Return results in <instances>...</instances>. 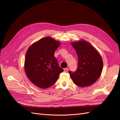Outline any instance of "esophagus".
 I'll use <instances>...</instances> for the list:
<instances>
[{
  "label": "esophagus",
  "instance_id": "34e87169",
  "mask_svg": "<svg viewBox=\"0 0 120 120\" xmlns=\"http://www.w3.org/2000/svg\"><path fill=\"white\" fill-rule=\"evenodd\" d=\"M68 70V68H64V72H67Z\"/></svg>",
  "mask_w": 120,
  "mask_h": 120
}]
</instances>
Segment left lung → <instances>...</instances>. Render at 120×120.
Returning a JSON list of instances; mask_svg holds the SVG:
<instances>
[{
	"mask_svg": "<svg viewBox=\"0 0 120 120\" xmlns=\"http://www.w3.org/2000/svg\"><path fill=\"white\" fill-rule=\"evenodd\" d=\"M71 45L77 53L78 67L75 72L69 71L70 77L79 86H90L101 75L103 68L102 58L97 49L85 40L72 42Z\"/></svg>",
	"mask_w": 120,
	"mask_h": 120,
	"instance_id": "1",
	"label": "left lung"
}]
</instances>
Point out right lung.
I'll use <instances>...</instances> for the list:
<instances>
[{"instance_id":"obj_1","label":"right lung","mask_w":120,"mask_h":120,"mask_svg":"<svg viewBox=\"0 0 120 120\" xmlns=\"http://www.w3.org/2000/svg\"><path fill=\"white\" fill-rule=\"evenodd\" d=\"M60 45V42L48 37L32 43L28 49L24 61L25 72L30 82L38 88L51 86L64 71L54 56Z\"/></svg>"}]
</instances>
